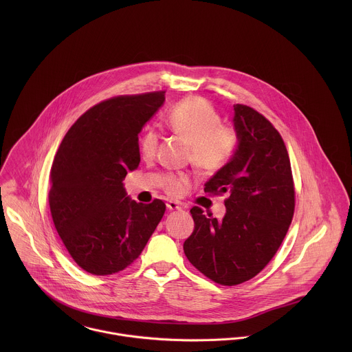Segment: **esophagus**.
Instances as JSON below:
<instances>
[{
    "instance_id": "1",
    "label": "esophagus",
    "mask_w": 352,
    "mask_h": 352,
    "mask_svg": "<svg viewBox=\"0 0 352 352\" xmlns=\"http://www.w3.org/2000/svg\"><path fill=\"white\" fill-rule=\"evenodd\" d=\"M166 208L170 210V211H180L183 207H182V203L176 201H166Z\"/></svg>"
}]
</instances>
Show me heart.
Instances as JSON below:
<instances>
[{
	"instance_id": "heart-1",
	"label": "heart",
	"mask_w": 352,
	"mask_h": 352,
	"mask_svg": "<svg viewBox=\"0 0 352 352\" xmlns=\"http://www.w3.org/2000/svg\"><path fill=\"white\" fill-rule=\"evenodd\" d=\"M168 127L191 144L190 160L203 172H215L222 168L237 148V134L232 127L221 124L215 108L201 98H190L179 102L166 118ZM158 144L155 131L148 130L140 144L145 157H153ZM190 184L187 175H169L165 190L170 195H180Z\"/></svg>"
}]
</instances>
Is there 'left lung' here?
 Instances as JSON below:
<instances>
[{
	"label": "left lung",
	"mask_w": 352,
	"mask_h": 352,
	"mask_svg": "<svg viewBox=\"0 0 352 352\" xmlns=\"http://www.w3.org/2000/svg\"><path fill=\"white\" fill-rule=\"evenodd\" d=\"M237 148L206 182L204 192L228 194L222 219L190 210L195 228L184 241L190 263L215 283L256 276L279 250L294 214V184L285 142L251 107L233 105Z\"/></svg>",
	"instance_id": "8db88e82"
}]
</instances>
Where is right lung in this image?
Wrapping results in <instances>:
<instances>
[{
    "mask_svg": "<svg viewBox=\"0 0 352 352\" xmlns=\"http://www.w3.org/2000/svg\"><path fill=\"white\" fill-rule=\"evenodd\" d=\"M164 92L120 96L88 109L66 133L50 173L51 215L74 261L94 275L124 270L144 251L165 203L127 197L123 180L140 165L138 134Z\"/></svg>",
    "mask_w": 352,
    "mask_h": 352,
    "instance_id": "1",
    "label": "right lung"
}]
</instances>
